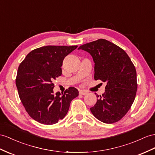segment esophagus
<instances>
[{
	"instance_id": "obj_1",
	"label": "esophagus",
	"mask_w": 155,
	"mask_h": 155,
	"mask_svg": "<svg viewBox=\"0 0 155 155\" xmlns=\"http://www.w3.org/2000/svg\"><path fill=\"white\" fill-rule=\"evenodd\" d=\"M87 92L86 91H85V90H80L79 91V94H80L81 95H83V96H84V95H86V94H87Z\"/></svg>"
}]
</instances>
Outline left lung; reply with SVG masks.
I'll list each match as a JSON object with an SVG mask.
<instances>
[{
  "label": "left lung",
  "instance_id": "1",
  "mask_svg": "<svg viewBox=\"0 0 155 155\" xmlns=\"http://www.w3.org/2000/svg\"><path fill=\"white\" fill-rule=\"evenodd\" d=\"M94 62V79L106 84L105 90L90 108L93 115L107 124L116 122L128 111L137 88L136 70L124 50L105 39L81 46Z\"/></svg>",
  "mask_w": 155,
  "mask_h": 155
}]
</instances>
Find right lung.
<instances>
[{
	"mask_svg": "<svg viewBox=\"0 0 155 155\" xmlns=\"http://www.w3.org/2000/svg\"><path fill=\"white\" fill-rule=\"evenodd\" d=\"M78 46H46L35 49L19 65L15 80L19 96L29 116L51 125L65 117L78 91L70 87L64 94L54 93L52 81L61 75L63 61Z\"/></svg>",
	"mask_w": 155,
	"mask_h": 155,
	"instance_id": "add662e5",
	"label": "right lung"
}]
</instances>
